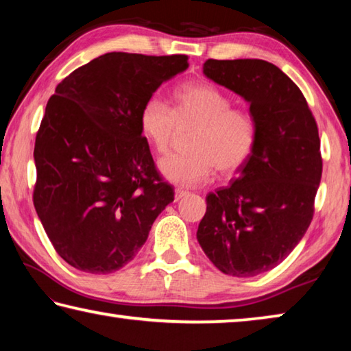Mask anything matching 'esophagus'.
<instances>
[{"mask_svg": "<svg viewBox=\"0 0 351 351\" xmlns=\"http://www.w3.org/2000/svg\"><path fill=\"white\" fill-rule=\"evenodd\" d=\"M189 192L187 190H182V189H175V201H180L181 198L187 197Z\"/></svg>", "mask_w": 351, "mask_h": 351, "instance_id": "1", "label": "esophagus"}]
</instances>
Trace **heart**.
<instances>
[{
  "mask_svg": "<svg viewBox=\"0 0 351 351\" xmlns=\"http://www.w3.org/2000/svg\"><path fill=\"white\" fill-rule=\"evenodd\" d=\"M228 94L210 83H187L173 93V108L150 97L139 112V130L154 152L169 150L175 127L197 123L189 150L159 159L158 170L178 187H197L210 180L215 167L232 173L245 164L257 145V123L247 111L230 108Z\"/></svg>",
  "mask_w": 351,
  "mask_h": 351,
  "instance_id": "b5f03b06",
  "label": "heart"
}]
</instances>
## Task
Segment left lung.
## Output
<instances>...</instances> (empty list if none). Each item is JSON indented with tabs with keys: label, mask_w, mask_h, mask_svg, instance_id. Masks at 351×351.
<instances>
[{
	"label": "left lung",
	"mask_w": 351,
	"mask_h": 351,
	"mask_svg": "<svg viewBox=\"0 0 351 351\" xmlns=\"http://www.w3.org/2000/svg\"><path fill=\"white\" fill-rule=\"evenodd\" d=\"M203 73L239 94L257 123V145L228 187L206 197L197 239L228 276L276 268L304 239L320 176V139L304 94L276 64L207 60Z\"/></svg>",
	"instance_id": "left-lung-1"
}]
</instances>
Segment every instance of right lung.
<instances>
[{"label": "right lung", "mask_w": 351, "mask_h": 351, "mask_svg": "<svg viewBox=\"0 0 351 351\" xmlns=\"http://www.w3.org/2000/svg\"><path fill=\"white\" fill-rule=\"evenodd\" d=\"M187 60L108 52L73 71L47 102L34 148V206L57 254L75 269H121L173 201L139 112Z\"/></svg>", "instance_id": "add662e5"}]
</instances>
